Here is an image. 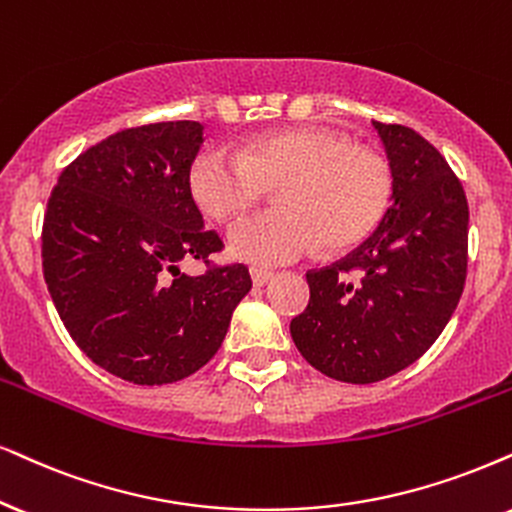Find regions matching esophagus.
Listing matches in <instances>:
<instances>
[{"label":"esophagus","mask_w":512,"mask_h":512,"mask_svg":"<svg viewBox=\"0 0 512 512\" xmlns=\"http://www.w3.org/2000/svg\"><path fill=\"white\" fill-rule=\"evenodd\" d=\"M250 276H252V283H255L257 288L267 286L271 278H274V274H271V271H267V269H257V267L250 269Z\"/></svg>","instance_id":"1"}]
</instances>
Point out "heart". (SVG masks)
Masks as SVG:
<instances>
[{
	"label": "heart",
	"mask_w": 512,
	"mask_h": 512,
	"mask_svg": "<svg viewBox=\"0 0 512 512\" xmlns=\"http://www.w3.org/2000/svg\"><path fill=\"white\" fill-rule=\"evenodd\" d=\"M278 186L283 208L245 219L229 234L231 255L276 267L323 248L345 252L373 234L392 203L390 160L326 127L252 137L238 153L203 148L186 189L215 222H234Z\"/></svg>",
	"instance_id": "obj_1"
}]
</instances>
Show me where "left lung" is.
Listing matches in <instances>:
<instances>
[{
  "label": "left lung",
  "instance_id": "1",
  "mask_svg": "<svg viewBox=\"0 0 512 512\" xmlns=\"http://www.w3.org/2000/svg\"><path fill=\"white\" fill-rule=\"evenodd\" d=\"M394 172L373 236L307 271V309L290 321L300 354L328 378L368 385L404 371L439 338L468 274V198L444 155L411 127L373 122Z\"/></svg>",
  "mask_w": 512,
  "mask_h": 512
}]
</instances>
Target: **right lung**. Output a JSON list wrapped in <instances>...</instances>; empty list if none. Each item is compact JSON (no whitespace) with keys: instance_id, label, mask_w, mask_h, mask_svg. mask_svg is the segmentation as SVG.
I'll list each match as a JSON object with an SVG mask.
<instances>
[{"instance_id":"obj_1","label":"right lung","mask_w":512,"mask_h":512,"mask_svg":"<svg viewBox=\"0 0 512 512\" xmlns=\"http://www.w3.org/2000/svg\"><path fill=\"white\" fill-rule=\"evenodd\" d=\"M203 144L193 120L129 127L77 155L58 177L42 224L44 281L75 345L134 385H167L215 357L245 264H215L217 231L186 189ZM181 259H203L186 277Z\"/></svg>"}]
</instances>
